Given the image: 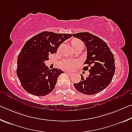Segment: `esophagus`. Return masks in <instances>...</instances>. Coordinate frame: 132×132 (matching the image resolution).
Wrapping results in <instances>:
<instances>
[{"mask_svg": "<svg viewBox=\"0 0 132 132\" xmlns=\"http://www.w3.org/2000/svg\"><path fill=\"white\" fill-rule=\"evenodd\" d=\"M66 73H67V74H68V75H69V76H71V75H72V73H71V72H69V71H67Z\"/></svg>", "mask_w": 132, "mask_h": 132, "instance_id": "esophagus-1", "label": "esophagus"}]
</instances>
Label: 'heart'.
Instances as JSON below:
<instances>
[{
    "label": "heart",
    "mask_w": 132,
    "mask_h": 132,
    "mask_svg": "<svg viewBox=\"0 0 132 132\" xmlns=\"http://www.w3.org/2000/svg\"><path fill=\"white\" fill-rule=\"evenodd\" d=\"M79 41H80L75 40V41L72 42L71 44H73ZM78 64H79V62L75 59H64L60 63V66H61V68L62 69H64V70H72L77 66Z\"/></svg>",
    "instance_id": "obj_1"
}]
</instances>
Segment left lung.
Masks as SVG:
<instances>
[{
  "instance_id": "left-lung-1",
  "label": "left lung",
  "mask_w": 132,
  "mask_h": 132,
  "mask_svg": "<svg viewBox=\"0 0 132 132\" xmlns=\"http://www.w3.org/2000/svg\"><path fill=\"white\" fill-rule=\"evenodd\" d=\"M73 36L84 42L87 50V59L84 70H88L86 77L81 75V80L74 83L75 88L80 93L94 95L101 92L111 83L115 74V64L113 53L108 45L100 38L88 32H79Z\"/></svg>"
}]
</instances>
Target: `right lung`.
<instances>
[{
	"label": "right lung",
	"mask_w": 132,
	"mask_h": 132,
	"mask_svg": "<svg viewBox=\"0 0 132 132\" xmlns=\"http://www.w3.org/2000/svg\"><path fill=\"white\" fill-rule=\"evenodd\" d=\"M72 36L44 31L24 44L17 57V76L23 88L35 96H45L54 89L57 78L63 71L49 69L45 62L50 54L56 53L59 46Z\"/></svg>",
	"instance_id": "add662e5"
}]
</instances>
